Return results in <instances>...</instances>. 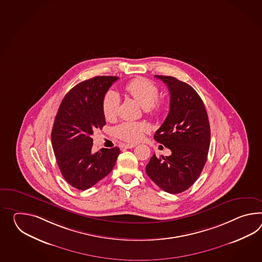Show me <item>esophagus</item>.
I'll list each match as a JSON object with an SVG mask.
<instances>
[{"label": "esophagus", "mask_w": 262, "mask_h": 262, "mask_svg": "<svg viewBox=\"0 0 262 262\" xmlns=\"http://www.w3.org/2000/svg\"><path fill=\"white\" fill-rule=\"evenodd\" d=\"M124 147L126 148H133V147H136L135 144H127V145H124Z\"/></svg>", "instance_id": "34e87169"}]
</instances>
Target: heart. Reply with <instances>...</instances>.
Returning <instances> with one entry per match:
<instances>
[{
	"label": "heart",
	"mask_w": 262,
	"mask_h": 262,
	"mask_svg": "<svg viewBox=\"0 0 262 262\" xmlns=\"http://www.w3.org/2000/svg\"><path fill=\"white\" fill-rule=\"evenodd\" d=\"M125 90L129 96L140 103L143 108H147L149 113L160 114L164 110V103L158 101V87L151 81L145 78H135L126 84ZM120 99L117 93L108 91L102 100L103 115L106 119H114L118 113ZM148 130V126L145 123L125 121L115 128V134L122 140L129 143L138 142L143 135Z\"/></svg>",
	"instance_id": "heart-1"
}]
</instances>
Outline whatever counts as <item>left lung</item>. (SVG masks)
<instances>
[{
	"mask_svg": "<svg viewBox=\"0 0 262 262\" xmlns=\"http://www.w3.org/2000/svg\"><path fill=\"white\" fill-rule=\"evenodd\" d=\"M155 77L166 84L170 103L154 139L169 148L171 155L154 154L146 172L160 188L177 194L188 189L204 168L210 146V126L204 102L190 85L173 77Z\"/></svg>",
	"mask_w": 262,
	"mask_h": 262,
	"instance_id": "8db88e82",
	"label": "left lung"
}]
</instances>
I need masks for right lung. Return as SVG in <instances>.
Returning a JSON list of instances; mask_svg holds the SVG:
<instances>
[{
    "instance_id": "obj_1",
    "label": "right lung",
    "mask_w": 262,
    "mask_h": 262,
    "mask_svg": "<svg viewBox=\"0 0 262 262\" xmlns=\"http://www.w3.org/2000/svg\"><path fill=\"white\" fill-rule=\"evenodd\" d=\"M117 77L102 76L82 81L64 96L52 129V147L63 178L86 190L111 172L120 154L117 147L94 152L96 128L106 125L103 97Z\"/></svg>"
}]
</instances>
